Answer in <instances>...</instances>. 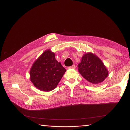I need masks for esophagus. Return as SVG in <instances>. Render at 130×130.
<instances>
[{"mask_svg": "<svg viewBox=\"0 0 130 130\" xmlns=\"http://www.w3.org/2000/svg\"><path fill=\"white\" fill-rule=\"evenodd\" d=\"M76 68V66H75V65H73V66H70V67H68V69H75Z\"/></svg>", "mask_w": 130, "mask_h": 130, "instance_id": "34e87169", "label": "esophagus"}]
</instances>
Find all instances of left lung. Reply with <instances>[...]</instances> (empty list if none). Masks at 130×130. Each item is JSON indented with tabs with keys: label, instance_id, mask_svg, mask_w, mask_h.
<instances>
[{
	"label": "left lung",
	"instance_id": "obj_1",
	"mask_svg": "<svg viewBox=\"0 0 130 130\" xmlns=\"http://www.w3.org/2000/svg\"><path fill=\"white\" fill-rule=\"evenodd\" d=\"M78 72L86 80L94 84L104 81L108 76V70L100 59L91 53L84 55L78 64Z\"/></svg>",
	"mask_w": 130,
	"mask_h": 130
}]
</instances>
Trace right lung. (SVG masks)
<instances>
[{
	"label": "right lung",
	"instance_id": "add662e5",
	"mask_svg": "<svg viewBox=\"0 0 130 130\" xmlns=\"http://www.w3.org/2000/svg\"><path fill=\"white\" fill-rule=\"evenodd\" d=\"M66 72L55 59V54L49 49L34 63L30 71V80L38 89L49 92L56 87Z\"/></svg>",
	"mask_w": 130,
	"mask_h": 130
}]
</instances>
